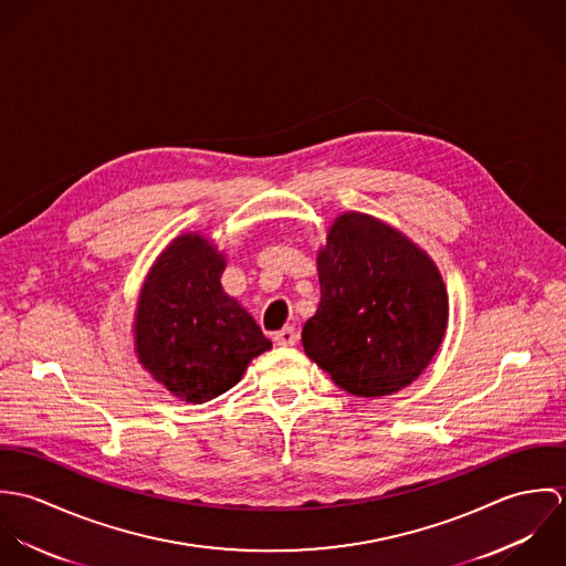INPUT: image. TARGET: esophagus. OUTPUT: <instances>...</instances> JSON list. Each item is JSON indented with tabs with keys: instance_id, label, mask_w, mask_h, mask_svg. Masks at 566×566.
Segmentation results:
<instances>
[{
	"instance_id": "obj_1",
	"label": "esophagus",
	"mask_w": 566,
	"mask_h": 566,
	"mask_svg": "<svg viewBox=\"0 0 566 566\" xmlns=\"http://www.w3.org/2000/svg\"><path fill=\"white\" fill-rule=\"evenodd\" d=\"M298 342V331L294 326H285L279 333H274V344L276 346H294Z\"/></svg>"
}]
</instances>
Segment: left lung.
<instances>
[{"label":"left lung","instance_id":"obj_1","mask_svg":"<svg viewBox=\"0 0 566 566\" xmlns=\"http://www.w3.org/2000/svg\"><path fill=\"white\" fill-rule=\"evenodd\" d=\"M321 303L303 326L305 355L346 392L386 397L440 350L449 296L433 259L384 220L339 213L316 252Z\"/></svg>","mask_w":566,"mask_h":566}]
</instances>
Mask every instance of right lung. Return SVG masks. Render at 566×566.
Returning a JSON list of instances; mask_svg holds the SVG:
<instances>
[{"label":"right lung","instance_id":"obj_1","mask_svg":"<svg viewBox=\"0 0 566 566\" xmlns=\"http://www.w3.org/2000/svg\"><path fill=\"white\" fill-rule=\"evenodd\" d=\"M227 254L198 231L155 259L139 290L133 337L139 364L185 403H207L272 348L259 324L220 283Z\"/></svg>","mask_w":566,"mask_h":566}]
</instances>
